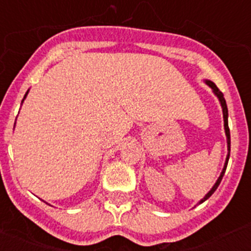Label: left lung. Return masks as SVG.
<instances>
[{"instance_id":"obj_1","label":"left lung","mask_w":251,"mask_h":251,"mask_svg":"<svg viewBox=\"0 0 251 251\" xmlns=\"http://www.w3.org/2000/svg\"><path fill=\"white\" fill-rule=\"evenodd\" d=\"M205 83L207 84L210 88L212 89V92H214V94L216 95L217 98H219V101H220L221 104V108H223V115H224V128H225V134H226V139H227V156H226V161H225V165H224V168L223 171H221L220 176H219V178H217V181L215 182V185L212 186V188L210 190V191L207 192V194L205 195V197H203L202 200L200 201L199 203H202L203 201H206L208 199V197L211 196L212 194H214L215 191H216V188L219 187V185H220L221 179H223L224 177V174H225L226 171V167H227V162H229V157H230V129H229V123H227V117H229V113H227V105H226V101H225V98H224V94L223 93L219 90V88H217L216 85H215L214 83H212L211 80H205Z\"/></svg>"}]
</instances>
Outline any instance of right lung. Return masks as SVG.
I'll return each mask as SVG.
<instances>
[{"label": "right lung", "instance_id": "1", "mask_svg": "<svg viewBox=\"0 0 251 251\" xmlns=\"http://www.w3.org/2000/svg\"><path fill=\"white\" fill-rule=\"evenodd\" d=\"M27 93H28V90H27ZM27 93H26V94H25V97H24V99H22V101L25 100V98H26V95H27Z\"/></svg>", "mask_w": 251, "mask_h": 251}]
</instances>
